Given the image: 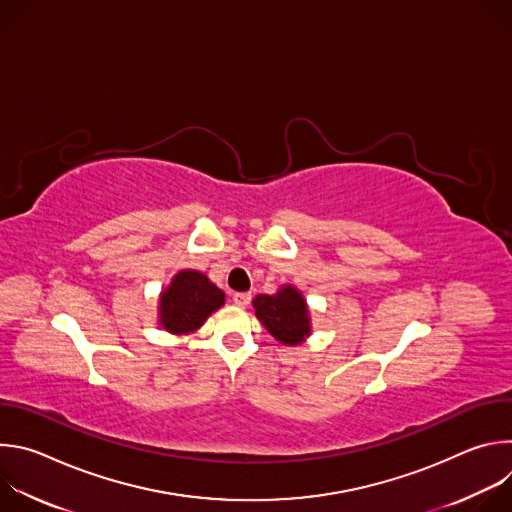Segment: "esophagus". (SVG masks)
Wrapping results in <instances>:
<instances>
[{"instance_id":"obj_1","label":"esophagus","mask_w":512,"mask_h":512,"mask_svg":"<svg viewBox=\"0 0 512 512\" xmlns=\"http://www.w3.org/2000/svg\"><path fill=\"white\" fill-rule=\"evenodd\" d=\"M233 302L241 308H245L249 302H251V294H247V291H237V294H233Z\"/></svg>"}]
</instances>
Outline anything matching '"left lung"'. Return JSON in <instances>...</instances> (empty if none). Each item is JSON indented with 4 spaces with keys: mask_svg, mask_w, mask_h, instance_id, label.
I'll list each match as a JSON object with an SVG mask.
<instances>
[{
    "mask_svg": "<svg viewBox=\"0 0 512 512\" xmlns=\"http://www.w3.org/2000/svg\"><path fill=\"white\" fill-rule=\"evenodd\" d=\"M253 306L261 324L283 344H298L310 334L306 302L294 287L287 285L275 296H257Z\"/></svg>",
    "mask_w": 512,
    "mask_h": 512,
    "instance_id": "1",
    "label": "left lung"
}]
</instances>
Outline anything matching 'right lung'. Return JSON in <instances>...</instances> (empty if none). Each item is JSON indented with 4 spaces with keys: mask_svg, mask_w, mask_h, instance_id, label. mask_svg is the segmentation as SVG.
Masks as SVG:
<instances>
[{
    "mask_svg": "<svg viewBox=\"0 0 512 512\" xmlns=\"http://www.w3.org/2000/svg\"><path fill=\"white\" fill-rule=\"evenodd\" d=\"M162 326L174 334L190 332L225 304V294L198 271H182L162 294Z\"/></svg>",
    "mask_w": 512,
    "mask_h": 512,
    "instance_id": "right-lung-1",
    "label": "right lung"
}]
</instances>
